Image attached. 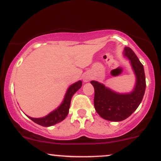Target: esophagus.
Instances as JSON below:
<instances>
[{"label":"esophagus","mask_w":161,"mask_h":161,"mask_svg":"<svg viewBox=\"0 0 161 161\" xmlns=\"http://www.w3.org/2000/svg\"><path fill=\"white\" fill-rule=\"evenodd\" d=\"M90 79H91V77L90 75H85L83 76V81L85 82H89V81L90 80Z\"/></svg>","instance_id":"esophagus-1"}]
</instances>
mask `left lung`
Instances as JSON below:
<instances>
[{
    "label": "left lung",
    "mask_w": 161,
    "mask_h": 161,
    "mask_svg": "<svg viewBox=\"0 0 161 161\" xmlns=\"http://www.w3.org/2000/svg\"><path fill=\"white\" fill-rule=\"evenodd\" d=\"M124 55L129 59L136 74V82L132 92L118 93L97 81L90 82L95 92L94 107L96 111L101 118L108 121H121L129 118L137 109L145 93L146 77L143 65L130 47H125Z\"/></svg>",
    "instance_id": "8db88e82"
}]
</instances>
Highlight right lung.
I'll list each match as a JSON object with an SVG mask.
<instances>
[{
  "instance_id": "1",
  "label": "right lung",
  "mask_w": 161,
  "mask_h": 161,
  "mask_svg": "<svg viewBox=\"0 0 161 161\" xmlns=\"http://www.w3.org/2000/svg\"><path fill=\"white\" fill-rule=\"evenodd\" d=\"M82 81H78L77 82H75L74 84L70 86L68 89L67 92H66L62 103L56 110L50 112L49 114H47V116L40 118H34L29 116L28 117L32 121L40 125L44 126V127H49V126L53 125L57 123L62 121L69 114L71 97L81 88L82 85Z\"/></svg>"
}]
</instances>
